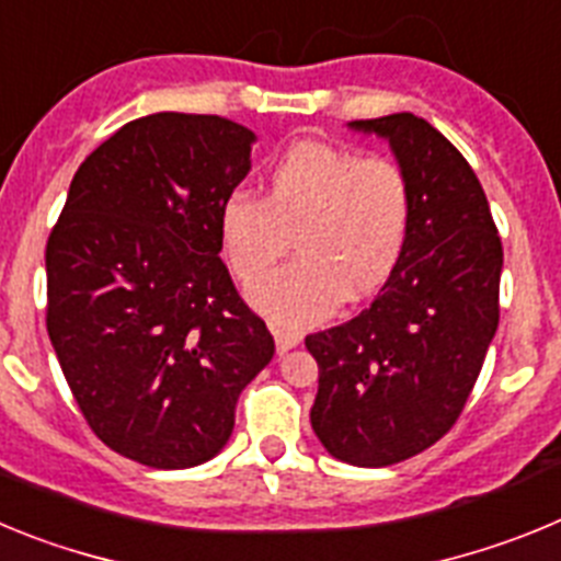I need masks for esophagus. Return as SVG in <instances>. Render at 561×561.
<instances>
[{"mask_svg":"<svg viewBox=\"0 0 561 561\" xmlns=\"http://www.w3.org/2000/svg\"><path fill=\"white\" fill-rule=\"evenodd\" d=\"M272 334H275L277 354H286V351H291L295 345H300V340H304V334H300V331L280 329V325H272Z\"/></svg>","mask_w":561,"mask_h":561,"instance_id":"obj_1","label":"esophagus"}]
</instances>
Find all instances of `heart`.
Listing matches in <instances>:
<instances>
[{"label":"heart","instance_id":"1","mask_svg":"<svg viewBox=\"0 0 561 561\" xmlns=\"http://www.w3.org/2000/svg\"><path fill=\"white\" fill-rule=\"evenodd\" d=\"M413 221L408 173L388 157H362L331 142H300L266 171L261 199L232 193L219 210L227 264L251 280L296 232L291 265L247 286L272 323L304 329L340 300H365L393 277Z\"/></svg>","mask_w":561,"mask_h":561}]
</instances>
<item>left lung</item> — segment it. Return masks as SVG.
Masks as SVG:
<instances>
[{
	"label": "left lung",
	"mask_w": 561,
	"mask_h": 561,
	"mask_svg": "<svg viewBox=\"0 0 561 561\" xmlns=\"http://www.w3.org/2000/svg\"><path fill=\"white\" fill-rule=\"evenodd\" d=\"M348 128L388 140L413 221L374 304L306 336L320 368L311 430L331 458L379 469L424 453L458 421L497 331L503 244L478 176L438 128L410 112Z\"/></svg>",
	"instance_id": "left-lung-1"
}]
</instances>
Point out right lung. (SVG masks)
I'll return each mask as SVG.
<instances>
[{
  "label": "right lung",
  "instance_id": "obj_1",
  "mask_svg": "<svg viewBox=\"0 0 561 561\" xmlns=\"http://www.w3.org/2000/svg\"><path fill=\"white\" fill-rule=\"evenodd\" d=\"M255 134L216 114L131 121L81 162L47 241V334L98 438L151 469L216 458L275 340L219 257Z\"/></svg>",
  "mask_w": 561,
  "mask_h": 561
}]
</instances>
